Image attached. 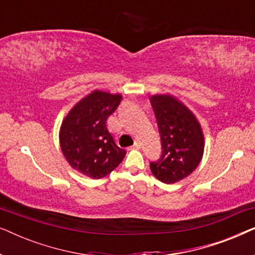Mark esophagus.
Returning a JSON list of instances; mask_svg holds the SVG:
<instances>
[{
	"instance_id": "34e87169",
	"label": "esophagus",
	"mask_w": 255,
	"mask_h": 255,
	"mask_svg": "<svg viewBox=\"0 0 255 255\" xmlns=\"http://www.w3.org/2000/svg\"><path fill=\"white\" fill-rule=\"evenodd\" d=\"M141 147V145H140V142L139 141H137V142H134V145L132 146L131 148H140Z\"/></svg>"
}]
</instances>
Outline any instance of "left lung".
I'll return each mask as SVG.
<instances>
[{
	"label": "left lung",
	"mask_w": 255,
	"mask_h": 255,
	"mask_svg": "<svg viewBox=\"0 0 255 255\" xmlns=\"http://www.w3.org/2000/svg\"><path fill=\"white\" fill-rule=\"evenodd\" d=\"M162 153L149 163L153 175L163 183L179 182L200 165L204 153V134L193 111L170 94L152 95Z\"/></svg>",
	"instance_id": "1"
}]
</instances>
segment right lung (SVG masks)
I'll return each mask as SVG.
<instances>
[{"mask_svg": "<svg viewBox=\"0 0 255 255\" xmlns=\"http://www.w3.org/2000/svg\"><path fill=\"white\" fill-rule=\"evenodd\" d=\"M121 94L93 90L75 103L62 120L59 141L69 166L90 179L113 172L127 152L118 147L107 120L121 103Z\"/></svg>", "mask_w": 255, "mask_h": 255, "instance_id": "right-lung-1", "label": "right lung"}]
</instances>
